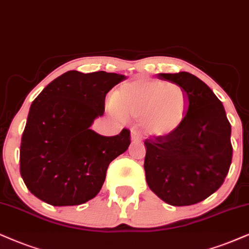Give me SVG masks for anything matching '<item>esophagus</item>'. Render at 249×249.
<instances>
[{
    "instance_id": "esophagus-1",
    "label": "esophagus",
    "mask_w": 249,
    "mask_h": 249,
    "mask_svg": "<svg viewBox=\"0 0 249 249\" xmlns=\"http://www.w3.org/2000/svg\"><path fill=\"white\" fill-rule=\"evenodd\" d=\"M131 138L133 141H139L141 140V135L139 134V132H137L135 130L131 131Z\"/></svg>"
}]
</instances>
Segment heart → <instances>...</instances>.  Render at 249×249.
I'll use <instances>...</instances> for the list:
<instances>
[{"label": "heart", "mask_w": 249, "mask_h": 249, "mask_svg": "<svg viewBox=\"0 0 249 249\" xmlns=\"http://www.w3.org/2000/svg\"><path fill=\"white\" fill-rule=\"evenodd\" d=\"M112 108L125 117L141 118L153 137H168L184 124L190 99L180 85L140 78L123 84L114 93Z\"/></svg>", "instance_id": "b5f03b06"}]
</instances>
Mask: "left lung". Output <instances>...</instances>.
<instances>
[{"label": "left lung", "mask_w": 249, "mask_h": 249, "mask_svg": "<svg viewBox=\"0 0 249 249\" xmlns=\"http://www.w3.org/2000/svg\"><path fill=\"white\" fill-rule=\"evenodd\" d=\"M159 79L186 90L190 110L184 124L168 137L144 140L148 186L171 206H191L222 186L232 162L231 124L213 90L188 72L160 73Z\"/></svg>", "instance_id": "left-lung-1"}]
</instances>
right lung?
Segmentation results:
<instances>
[{"label": "right lung", "mask_w": 249, "mask_h": 249, "mask_svg": "<svg viewBox=\"0 0 249 249\" xmlns=\"http://www.w3.org/2000/svg\"><path fill=\"white\" fill-rule=\"evenodd\" d=\"M125 79L105 71H68L31 105L20 142L21 178L37 199L78 206L95 197L110 163L127 149L130 130L105 137L89 126L105 114L107 93Z\"/></svg>", "instance_id": "obj_1"}]
</instances>
